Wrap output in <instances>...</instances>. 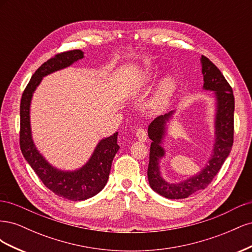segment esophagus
<instances>
[{
  "label": "esophagus",
  "instance_id": "1",
  "mask_svg": "<svg viewBox=\"0 0 252 252\" xmlns=\"http://www.w3.org/2000/svg\"><path fill=\"white\" fill-rule=\"evenodd\" d=\"M136 138L139 139L141 142H146L147 141V132L144 128H138L136 129Z\"/></svg>",
  "mask_w": 252,
  "mask_h": 252
}]
</instances>
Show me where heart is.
Listing matches in <instances>:
<instances>
[{
	"instance_id": "heart-1",
	"label": "heart",
	"mask_w": 252,
	"mask_h": 252,
	"mask_svg": "<svg viewBox=\"0 0 252 252\" xmlns=\"http://www.w3.org/2000/svg\"><path fill=\"white\" fill-rule=\"evenodd\" d=\"M156 80V74L154 72H146L144 77V82L145 83H148L151 84L154 83ZM174 87V81L172 78H166L163 83H162V86H161V97L164 98L166 96H168L169 94L172 91Z\"/></svg>"
}]
</instances>
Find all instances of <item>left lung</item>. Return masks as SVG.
Returning a JSON list of instances; mask_svg holds the SVG:
<instances>
[{
    "label": "left lung",
    "mask_w": 252,
    "mask_h": 252,
    "mask_svg": "<svg viewBox=\"0 0 252 252\" xmlns=\"http://www.w3.org/2000/svg\"><path fill=\"white\" fill-rule=\"evenodd\" d=\"M201 62L204 88L206 90L215 91L218 104L216 116L217 139L208 165L199 174L184 182L178 183V184L167 183L162 179L158 169V159L165 155V151L159 144H161L165 133V121L170 118L172 111L156 118L148 126V136L152 141L150 145L149 165L147 170L148 181L155 191L167 199H185L199 190L207 187L220 169L222 168L233 145L234 96L232 88L223 73L208 58L202 56Z\"/></svg>",
    "instance_id": "obj_1"
}]
</instances>
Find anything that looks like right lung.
I'll return each mask as SVG.
<instances>
[{
  "label": "right lung",
  "instance_id": "add662e5",
  "mask_svg": "<svg viewBox=\"0 0 252 252\" xmlns=\"http://www.w3.org/2000/svg\"><path fill=\"white\" fill-rule=\"evenodd\" d=\"M83 58V51L74 49L58 53L46 61L32 74L22 94L20 106V147L23 156L45 186L57 195L71 201L87 200L105 187L109 178L112 159L120 149L118 132L98 143L93 157L81 169L72 172L58 170L45 161L34 146L30 131L29 107L33 91L43 77Z\"/></svg>",
  "mask_w": 252,
  "mask_h": 252
}]
</instances>
